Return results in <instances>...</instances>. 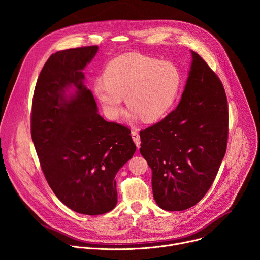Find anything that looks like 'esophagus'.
<instances>
[{
    "label": "esophagus",
    "instance_id": "obj_1",
    "mask_svg": "<svg viewBox=\"0 0 260 260\" xmlns=\"http://www.w3.org/2000/svg\"><path fill=\"white\" fill-rule=\"evenodd\" d=\"M131 135H132V138H133V140H134V142H135L136 146H137L138 148H140V144H141V141H140V136H139L138 132H137V131H133Z\"/></svg>",
    "mask_w": 260,
    "mask_h": 260
}]
</instances>
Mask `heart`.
<instances>
[{
	"label": "heart",
	"instance_id": "b5f03b06",
	"mask_svg": "<svg viewBox=\"0 0 260 260\" xmlns=\"http://www.w3.org/2000/svg\"><path fill=\"white\" fill-rule=\"evenodd\" d=\"M180 85L181 74L174 63L127 53L107 64L105 79H98L92 90L108 118L119 117L125 98L131 118L153 122L167 115Z\"/></svg>",
	"mask_w": 260,
	"mask_h": 260
}]
</instances>
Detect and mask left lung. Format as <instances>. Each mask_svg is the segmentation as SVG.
Returning <instances> with one entry per match:
<instances>
[{"label":"left lung","mask_w":260,"mask_h":260,"mask_svg":"<svg viewBox=\"0 0 260 260\" xmlns=\"http://www.w3.org/2000/svg\"><path fill=\"white\" fill-rule=\"evenodd\" d=\"M188 78L177 108L140 132V152L152 170L156 204L166 211L197 205L213 184L229 135L225 90L207 62L191 50Z\"/></svg>","instance_id":"left-lung-1"}]
</instances>
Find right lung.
Instances as JSON below:
<instances>
[{
	"label": "right lung",
	"mask_w": 260,
	"mask_h": 260,
	"mask_svg": "<svg viewBox=\"0 0 260 260\" xmlns=\"http://www.w3.org/2000/svg\"><path fill=\"white\" fill-rule=\"evenodd\" d=\"M98 50L86 46L51 54L37 80L30 116L31 139L50 188L68 208L85 215L114 209L115 176L136 151L131 131L106 121L84 85L82 70Z\"/></svg>",
	"instance_id": "right-lung-1"
}]
</instances>
